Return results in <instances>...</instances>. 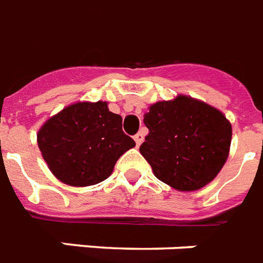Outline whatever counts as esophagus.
Masks as SVG:
<instances>
[{
    "label": "esophagus",
    "mask_w": 263,
    "mask_h": 263,
    "mask_svg": "<svg viewBox=\"0 0 263 263\" xmlns=\"http://www.w3.org/2000/svg\"><path fill=\"white\" fill-rule=\"evenodd\" d=\"M134 141H136L137 146H140V145L142 144V141H144V133H142V132H138V133L134 136Z\"/></svg>",
    "instance_id": "34e87169"
}]
</instances>
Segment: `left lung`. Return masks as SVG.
I'll list each match as a JSON object with an SVG mask.
<instances>
[{
  "instance_id": "8db88e82",
  "label": "left lung",
  "mask_w": 263,
  "mask_h": 263,
  "mask_svg": "<svg viewBox=\"0 0 263 263\" xmlns=\"http://www.w3.org/2000/svg\"><path fill=\"white\" fill-rule=\"evenodd\" d=\"M149 133L140 146L157 179L180 191L215 179L230 152L232 129L218 110L189 96L159 102L144 115Z\"/></svg>"
}]
</instances>
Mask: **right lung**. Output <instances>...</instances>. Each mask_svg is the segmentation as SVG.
I'll list each match as a JSON object with an SVG mask.
<instances>
[{"label": "right lung", "instance_id": "right-lung-1", "mask_svg": "<svg viewBox=\"0 0 263 263\" xmlns=\"http://www.w3.org/2000/svg\"><path fill=\"white\" fill-rule=\"evenodd\" d=\"M37 145L54 175L70 186L107 179L119 157L136 146L122 130V117L106 102L76 103L48 119Z\"/></svg>", "mask_w": 263, "mask_h": 263}]
</instances>
